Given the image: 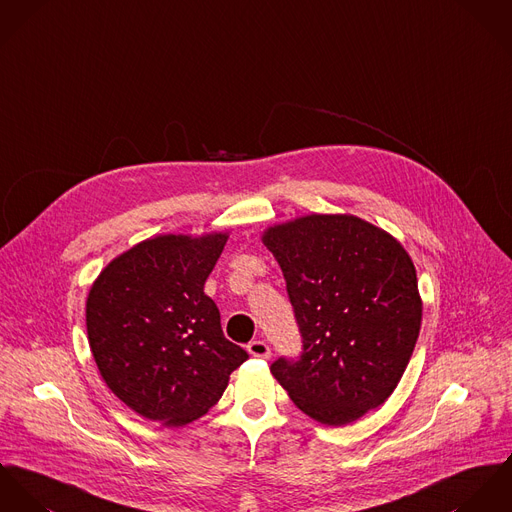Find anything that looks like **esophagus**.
<instances>
[{
  "mask_svg": "<svg viewBox=\"0 0 512 512\" xmlns=\"http://www.w3.org/2000/svg\"><path fill=\"white\" fill-rule=\"evenodd\" d=\"M247 351L253 355V357H263V359H269L271 357V347L263 340L251 341L247 345Z\"/></svg>",
  "mask_w": 512,
  "mask_h": 512,
  "instance_id": "34e87169",
  "label": "esophagus"
}]
</instances>
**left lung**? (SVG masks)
<instances>
[{"label":"left lung","mask_w":512,"mask_h":512,"mask_svg":"<svg viewBox=\"0 0 512 512\" xmlns=\"http://www.w3.org/2000/svg\"><path fill=\"white\" fill-rule=\"evenodd\" d=\"M302 336L271 373L310 418L343 426L397 389L422 322L412 259L355 216L312 214L263 233Z\"/></svg>","instance_id":"1"}]
</instances>
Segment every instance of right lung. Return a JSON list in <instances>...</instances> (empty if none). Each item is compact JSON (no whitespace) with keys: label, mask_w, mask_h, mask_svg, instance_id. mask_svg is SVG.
Wrapping results in <instances>:
<instances>
[{"label":"right lung","mask_w":512,"mask_h":512,"mask_svg":"<svg viewBox=\"0 0 512 512\" xmlns=\"http://www.w3.org/2000/svg\"><path fill=\"white\" fill-rule=\"evenodd\" d=\"M228 233L159 235L115 257L86 300L102 379L139 416L184 426L204 416L249 355L222 332L204 283Z\"/></svg>","instance_id":"obj_1"}]
</instances>
